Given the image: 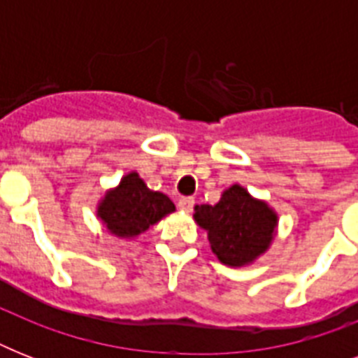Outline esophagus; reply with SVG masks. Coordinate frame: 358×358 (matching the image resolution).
I'll return each instance as SVG.
<instances>
[{"mask_svg":"<svg viewBox=\"0 0 358 358\" xmlns=\"http://www.w3.org/2000/svg\"><path fill=\"white\" fill-rule=\"evenodd\" d=\"M195 206V199L193 196H182L178 201V208L180 210H184V212H191Z\"/></svg>","mask_w":358,"mask_h":358,"instance_id":"34e87169","label":"esophagus"}]
</instances>
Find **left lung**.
<instances>
[{"label":"left lung","instance_id":"8db88e82","mask_svg":"<svg viewBox=\"0 0 358 358\" xmlns=\"http://www.w3.org/2000/svg\"><path fill=\"white\" fill-rule=\"evenodd\" d=\"M193 217L208 232L213 255L230 267L258 260L273 243L278 224L277 212L239 184L224 189L217 204L195 206Z\"/></svg>","mask_w":358,"mask_h":358}]
</instances>
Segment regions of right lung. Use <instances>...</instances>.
Segmentation results:
<instances>
[{"mask_svg": "<svg viewBox=\"0 0 358 358\" xmlns=\"http://www.w3.org/2000/svg\"><path fill=\"white\" fill-rule=\"evenodd\" d=\"M173 201L159 191L148 189L139 174H124L120 184L109 189L98 202L96 215L103 227L120 239H131L173 213Z\"/></svg>", "mask_w": 358, "mask_h": 358, "instance_id": "1", "label": "right lung"}]
</instances>
